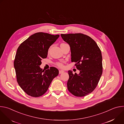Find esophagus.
<instances>
[{
  "label": "esophagus",
  "instance_id": "34e87169",
  "mask_svg": "<svg viewBox=\"0 0 124 124\" xmlns=\"http://www.w3.org/2000/svg\"><path fill=\"white\" fill-rule=\"evenodd\" d=\"M64 70H59V74H62V73H64Z\"/></svg>",
  "mask_w": 124,
  "mask_h": 124
}]
</instances>
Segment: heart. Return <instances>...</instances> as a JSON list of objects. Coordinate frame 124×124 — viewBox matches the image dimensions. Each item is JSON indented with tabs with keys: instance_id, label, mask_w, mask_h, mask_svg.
Wrapping results in <instances>:
<instances>
[{
	"instance_id": "heart-1",
	"label": "heart",
	"mask_w": 124,
	"mask_h": 124,
	"mask_svg": "<svg viewBox=\"0 0 124 124\" xmlns=\"http://www.w3.org/2000/svg\"><path fill=\"white\" fill-rule=\"evenodd\" d=\"M48 51H49V50H48ZM56 64L57 66H58L60 68H63V66H64L63 64L62 63H61V62H57V63H56Z\"/></svg>"
}]
</instances>
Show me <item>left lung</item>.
<instances>
[{"label": "left lung", "mask_w": 124, "mask_h": 124, "mask_svg": "<svg viewBox=\"0 0 124 124\" xmlns=\"http://www.w3.org/2000/svg\"><path fill=\"white\" fill-rule=\"evenodd\" d=\"M70 46L71 61L79 70L78 75L69 70L67 82L69 91L77 97H84L93 92L102 73V55L95 41L82 33L61 34Z\"/></svg>", "instance_id": "obj_1"}]
</instances>
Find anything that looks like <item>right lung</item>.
Listing matches in <instances>:
<instances>
[{
    "label": "right lung",
    "instance_id": "add662e5",
    "mask_svg": "<svg viewBox=\"0 0 124 124\" xmlns=\"http://www.w3.org/2000/svg\"><path fill=\"white\" fill-rule=\"evenodd\" d=\"M59 35L38 32L23 42L17 49L14 62L16 80L28 95L39 97L44 95L59 74L55 67L43 70L41 60L47 57L48 49Z\"/></svg>",
    "mask_w": 124,
    "mask_h": 124
}]
</instances>
